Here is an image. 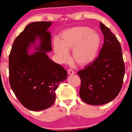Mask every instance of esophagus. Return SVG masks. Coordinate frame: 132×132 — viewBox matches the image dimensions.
<instances>
[{"label": "esophagus", "instance_id": "esophagus-1", "mask_svg": "<svg viewBox=\"0 0 132 132\" xmlns=\"http://www.w3.org/2000/svg\"><path fill=\"white\" fill-rule=\"evenodd\" d=\"M67 73H68V75H73V74H75V71H74L73 70L69 69V70H68Z\"/></svg>", "mask_w": 132, "mask_h": 132}]
</instances>
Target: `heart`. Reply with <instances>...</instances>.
Segmentation results:
<instances>
[{"mask_svg":"<svg viewBox=\"0 0 132 132\" xmlns=\"http://www.w3.org/2000/svg\"><path fill=\"white\" fill-rule=\"evenodd\" d=\"M101 44L100 36L88 27H75L64 30L61 41L55 39L53 49L61 62L69 59L68 50L73 49L72 55L80 66L90 64L96 59Z\"/></svg>","mask_w":132,"mask_h":132,"instance_id":"obj_1","label":"heart"}]
</instances>
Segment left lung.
Masks as SVG:
<instances>
[{"instance_id":"1","label":"left lung","mask_w":132,"mask_h":132,"mask_svg":"<svg viewBox=\"0 0 132 132\" xmlns=\"http://www.w3.org/2000/svg\"><path fill=\"white\" fill-rule=\"evenodd\" d=\"M104 43L95 61L77 72L81 80L79 95L91 105L108 103L121 89L125 73L120 43L108 27L100 23Z\"/></svg>"}]
</instances>
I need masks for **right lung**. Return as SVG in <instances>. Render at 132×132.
Listing matches in <instances>:
<instances>
[{
  "instance_id": "add662e5",
  "label": "right lung",
  "mask_w": 132,
  "mask_h": 132,
  "mask_svg": "<svg viewBox=\"0 0 132 132\" xmlns=\"http://www.w3.org/2000/svg\"><path fill=\"white\" fill-rule=\"evenodd\" d=\"M51 21L27 25L14 40L9 55V81L19 102L29 110L39 111L53 105L55 91L67 77L62 66L52 61L47 52L52 50ZM37 38L40 45L29 55L28 49Z\"/></svg>"
}]
</instances>
